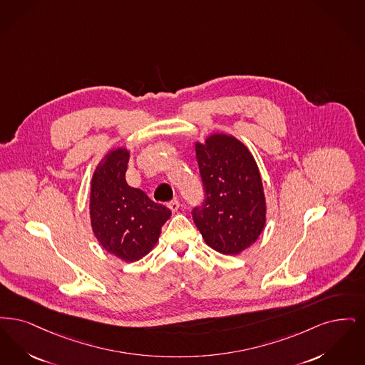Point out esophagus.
Here are the masks:
<instances>
[{"instance_id":"1","label":"esophagus","mask_w":365,"mask_h":365,"mask_svg":"<svg viewBox=\"0 0 365 365\" xmlns=\"http://www.w3.org/2000/svg\"><path fill=\"white\" fill-rule=\"evenodd\" d=\"M168 207H169L173 212H177L178 208H180V202H178V200H172V202L168 203Z\"/></svg>"}]
</instances>
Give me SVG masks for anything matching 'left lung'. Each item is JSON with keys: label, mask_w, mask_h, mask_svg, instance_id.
Instances as JSON below:
<instances>
[{"label": "left lung", "mask_w": 365, "mask_h": 365, "mask_svg": "<svg viewBox=\"0 0 365 365\" xmlns=\"http://www.w3.org/2000/svg\"><path fill=\"white\" fill-rule=\"evenodd\" d=\"M206 200L193 222L207 245L223 255L250 248L266 225L262 175L250 148L233 135L215 132L195 142Z\"/></svg>", "instance_id": "left-lung-1"}]
</instances>
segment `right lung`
<instances>
[{"mask_svg": "<svg viewBox=\"0 0 365 365\" xmlns=\"http://www.w3.org/2000/svg\"><path fill=\"white\" fill-rule=\"evenodd\" d=\"M129 154L127 147H117L96 165L90 182V222L99 244L130 263L154 250L172 211L128 185Z\"/></svg>", "mask_w": 365, "mask_h": 365, "instance_id": "right-lung-1", "label": "right lung"}]
</instances>
